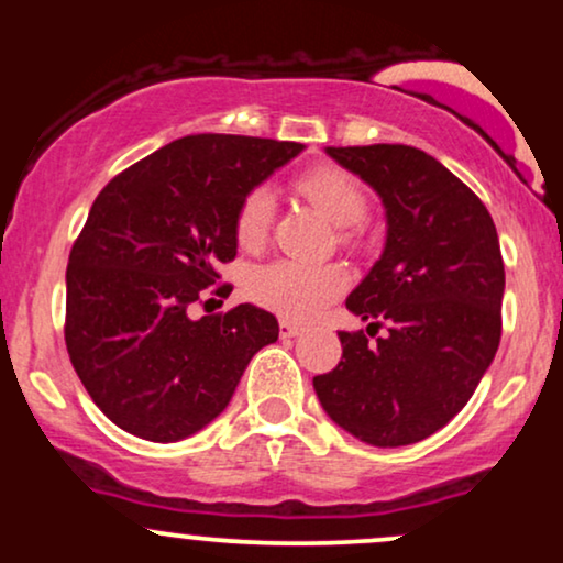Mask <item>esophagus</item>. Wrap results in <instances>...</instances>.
I'll return each mask as SVG.
<instances>
[{"instance_id": "1", "label": "esophagus", "mask_w": 563, "mask_h": 563, "mask_svg": "<svg viewBox=\"0 0 563 563\" xmlns=\"http://www.w3.org/2000/svg\"><path fill=\"white\" fill-rule=\"evenodd\" d=\"M299 333H301V325H296V322H290V320H280V335H283V339H296Z\"/></svg>"}]
</instances>
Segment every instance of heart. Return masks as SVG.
Instances as JSON below:
<instances>
[{
	"label": "heart",
	"instance_id": "b5f03b06",
	"mask_svg": "<svg viewBox=\"0 0 563 563\" xmlns=\"http://www.w3.org/2000/svg\"><path fill=\"white\" fill-rule=\"evenodd\" d=\"M299 190L325 211L339 228H354L367 214L363 185L335 166H320L299 179ZM275 214L273 187L260 185L243 198L235 217V238L243 249L254 251L267 241ZM349 286V275L333 262L275 260L249 275V296L260 307L286 320H312L339 299Z\"/></svg>",
	"mask_w": 563,
	"mask_h": 563
}]
</instances>
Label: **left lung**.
<instances>
[{"mask_svg": "<svg viewBox=\"0 0 563 563\" xmlns=\"http://www.w3.org/2000/svg\"><path fill=\"white\" fill-rule=\"evenodd\" d=\"M380 198L386 243L346 296L376 341L341 331V363L314 376L331 421L373 448L421 442L476 391L500 344L506 290L489 211L434 156L410 145L325 147Z\"/></svg>", "mask_w": 563, "mask_h": 563, "instance_id": "8db88e82", "label": "left lung"}]
</instances>
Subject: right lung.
<instances>
[{"instance_id":"obj_1","label":"right lung","mask_w":563,"mask_h":563,"mask_svg":"<svg viewBox=\"0 0 563 563\" xmlns=\"http://www.w3.org/2000/svg\"><path fill=\"white\" fill-rule=\"evenodd\" d=\"M303 151L299 142L192 134L102 187L66 273V346L95 405L147 442H179L230 405L243 371L275 344V314L190 307L235 260L243 198ZM230 290L217 288V294Z\"/></svg>"}]
</instances>
